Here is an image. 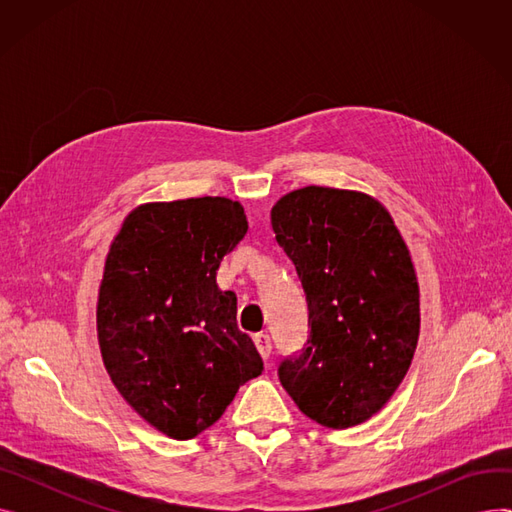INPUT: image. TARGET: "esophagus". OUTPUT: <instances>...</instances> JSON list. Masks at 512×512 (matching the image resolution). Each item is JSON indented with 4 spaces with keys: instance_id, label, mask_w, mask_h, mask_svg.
<instances>
[{
    "instance_id": "1",
    "label": "esophagus",
    "mask_w": 512,
    "mask_h": 512,
    "mask_svg": "<svg viewBox=\"0 0 512 512\" xmlns=\"http://www.w3.org/2000/svg\"><path fill=\"white\" fill-rule=\"evenodd\" d=\"M255 344H257V351L263 359H267L272 355V338L270 334H255Z\"/></svg>"
}]
</instances>
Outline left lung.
Segmentation results:
<instances>
[{
	"label": "left lung",
	"mask_w": 512,
	"mask_h": 512,
	"mask_svg": "<svg viewBox=\"0 0 512 512\" xmlns=\"http://www.w3.org/2000/svg\"><path fill=\"white\" fill-rule=\"evenodd\" d=\"M272 228L309 313L307 342L280 361V384L319 425H359L390 400L417 348L419 286L409 249L382 203L326 186L282 197Z\"/></svg>",
	"instance_id": "1"
}]
</instances>
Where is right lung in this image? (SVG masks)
<instances>
[{"instance_id": "obj_1", "label": "right lung", "mask_w": 512, "mask_h": 512, "mask_svg": "<svg viewBox=\"0 0 512 512\" xmlns=\"http://www.w3.org/2000/svg\"><path fill=\"white\" fill-rule=\"evenodd\" d=\"M245 209L224 197L149 203L122 224L97 303L107 373L161 434L191 440L263 371L236 326V294L218 267L247 234Z\"/></svg>"}]
</instances>
